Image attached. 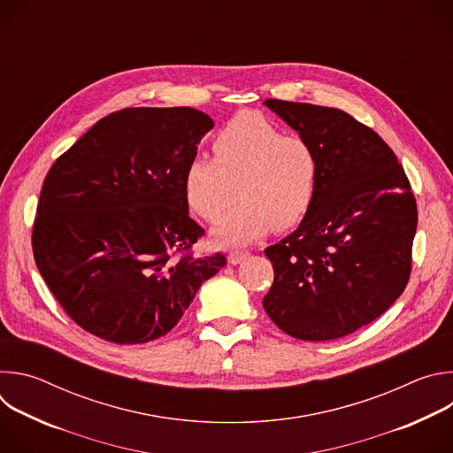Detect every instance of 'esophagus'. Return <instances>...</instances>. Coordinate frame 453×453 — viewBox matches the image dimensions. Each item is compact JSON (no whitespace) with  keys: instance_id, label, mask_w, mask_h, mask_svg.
Wrapping results in <instances>:
<instances>
[{"instance_id":"34e87169","label":"esophagus","mask_w":453,"mask_h":453,"mask_svg":"<svg viewBox=\"0 0 453 453\" xmlns=\"http://www.w3.org/2000/svg\"><path fill=\"white\" fill-rule=\"evenodd\" d=\"M247 256H249V250H231L229 256H227V262H229L231 265H236V264H240L242 260H245Z\"/></svg>"}]
</instances>
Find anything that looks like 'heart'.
Returning a JSON list of instances; mask_svg holds the SVG:
<instances>
[{"instance_id": "1", "label": "heart", "mask_w": 453, "mask_h": 453, "mask_svg": "<svg viewBox=\"0 0 453 453\" xmlns=\"http://www.w3.org/2000/svg\"><path fill=\"white\" fill-rule=\"evenodd\" d=\"M213 156H193L182 175L188 208L213 229L224 245L245 243L267 231H287L308 215L319 180V156L303 136H285L256 112H238L213 138Z\"/></svg>"}]
</instances>
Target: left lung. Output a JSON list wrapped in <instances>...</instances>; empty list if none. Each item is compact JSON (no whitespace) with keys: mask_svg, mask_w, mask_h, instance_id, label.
<instances>
[{"mask_svg":"<svg viewBox=\"0 0 453 453\" xmlns=\"http://www.w3.org/2000/svg\"><path fill=\"white\" fill-rule=\"evenodd\" d=\"M319 156L313 204L299 227L265 249L274 281L264 308L301 341H334L380 317L412 271L418 208L395 152L351 114L264 102Z\"/></svg>","mask_w":453,"mask_h":453,"instance_id":"8db88e82","label":"left lung"}]
</instances>
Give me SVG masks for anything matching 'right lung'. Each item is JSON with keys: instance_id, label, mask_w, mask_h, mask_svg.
<instances>
[{"instance_id": "obj_1", "label": "right lung", "mask_w": 453, "mask_h": 453, "mask_svg": "<svg viewBox=\"0 0 453 453\" xmlns=\"http://www.w3.org/2000/svg\"><path fill=\"white\" fill-rule=\"evenodd\" d=\"M213 119L191 107H127L98 119L48 170L32 229L35 265L73 322L114 344L166 335L222 252L193 256L204 229L182 175Z\"/></svg>"}]
</instances>
